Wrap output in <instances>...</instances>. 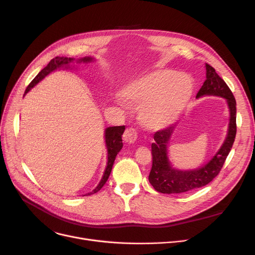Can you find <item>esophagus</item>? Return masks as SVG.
<instances>
[{
    "label": "esophagus",
    "instance_id": "obj_1",
    "mask_svg": "<svg viewBox=\"0 0 255 255\" xmlns=\"http://www.w3.org/2000/svg\"><path fill=\"white\" fill-rule=\"evenodd\" d=\"M123 137H124V140H125L126 142H128V143H133V142H134V141L136 140V138H137V131H136V129L133 128V127L127 128V129L125 130V132H124Z\"/></svg>",
    "mask_w": 255,
    "mask_h": 255
}]
</instances>
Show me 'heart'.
Returning a JSON list of instances; mask_svg holds the SVG:
<instances>
[{
    "label": "heart",
    "mask_w": 255,
    "mask_h": 255,
    "mask_svg": "<svg viewBox=\"0 0 255 255\" xmlns=\"http://www.w3.org/2000/svg\"><path fill=\"white\" fill-rule=\"evenodd\" d=\"M192 94L189 76L159 70L128 85L122 97L131 109H139L140 123L150 129L169 125L183 112Z\"/></svg>",
    "instance_id": "1"
}]
</instances>
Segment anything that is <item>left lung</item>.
<instances>
[{
  "label": "left lung",
  "instance_id": "left-lung-1",
  "mask_svg": "<svg viewBox=\"0 0 255 255\" xmlns=\"http://www.w3.org/2000/svg\"><path fill=\"white\" fill-rule=\"evenodd\" d=\"M207 78L199 89L196 97L206 95L219 96L226 99L230 107V126L227 136L217 154L205 166L194 170H178L171 168L167 158V143L175 130L176 125L168 126L157 131L154 134L152 143V168L149 175V181L154 189L158 192L176 194L185 193L200 187L206 186L220 172L226 157L229 156L234 144L237 133V103L234 94L225 84L224 80L216 73L215 69L206 64Z\"/></svg>",
  "mask_w": 255,
  "mask_h": 255
}]
</instances>
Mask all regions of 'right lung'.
Segmentation results:
<instances>
[{"mask_svg": "<svg viewBox=\"0 0 255 255\" xmlns=\"http://www.w3.org/2000/svg\"><path fill=\"white\" fill-rule=\"evenodd\" d=\"M73 61H74V59H72V58H64V57H56L55 59L50 60L45 68H43L41 71H40L36 75V77L30 83V85L26 87L24 94L28 93L36 84H38L40 80H41L43 77H45L48 73H50L51 71L59 68V67L68 66ZM91 61H92V58H83L80 60H77L76 62L77 63H82V62L88 63V62H91ZM124 130H125V126H114V127L106 128V130H105V141H106V146H107V157H109V160H107V166L105 168L104 175H103L100 183L98 184V186L92 192H90L86 195H91L93 193L98 192L104 186L107 179H109V177L111 175L112 168H113V165H114V162H115L116 156L118 155V153L121 151V149H122V146H123L122 135L124 133Z\"/></svg>", "mask_w": 255, "mask_h": 255, "instance_id": "add662e5", "label": "right lung"}]
</instances>
